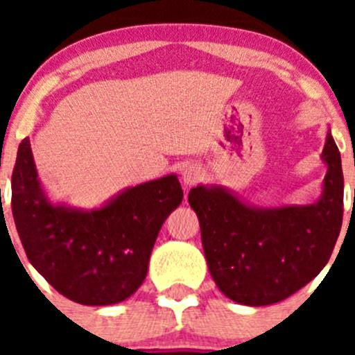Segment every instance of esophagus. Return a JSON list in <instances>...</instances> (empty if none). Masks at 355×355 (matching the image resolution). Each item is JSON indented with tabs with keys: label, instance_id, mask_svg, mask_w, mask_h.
<instances>
[{
	"label": "esophagus",
	"instance_id": "obj_1",
	"mask_svg": "<svg viewBox=\"0 0 355 355\" xmlns=\"http://www.w3.org/2000/svg\"><path fill=\"white\" fill-rule=\"evenodd\" d=\"M182 178H184L187 185H194L200 178V168L196 166V164H191V166H187L182 171Z\"/></svg>",
	"mask_w": 355,
	"mask_h": 355
}]
</instances>
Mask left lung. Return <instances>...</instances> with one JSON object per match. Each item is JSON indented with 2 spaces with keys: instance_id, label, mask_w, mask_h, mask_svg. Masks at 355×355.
<instances>
[{
  "instance_id": "obj_1",
  "label": "left lung",
  "mask_w": 355,
  "mask_h": 355,
  "mask_svg": "<svg viewBox=\"0 0 355 355\" xmlns=\"http://www.w3.org/2000/svg\"><path fill=\"white\" fill-rule=\"evenodd\" d=\"M323 194L307 206L256 207L218 185H198L189 204L218 288L244 306L280 302L327 266L343 218L340 151L327 134Z\"/></svg>"
}]
</instances>
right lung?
I'll use <instances>...</instances> for the list:
<instances>
[{"mask_svg": "<svg viewBox=\"0 0 355 355\" xmlns=\"http://www.w3.org/2000/svg\"><path fill=\"white\" fill-rule=\"evenodd\" d=\"M182 199L177 175H166L127 189L99 209L53 204L27 137L12 175V213L28 261L53 288L84 306L118 304L141 287L161 225Z\"/></svg>", "mask_w": 355, "mask_h": 355, "instance_id": "1", "label": "right lung"}]
</instances>
